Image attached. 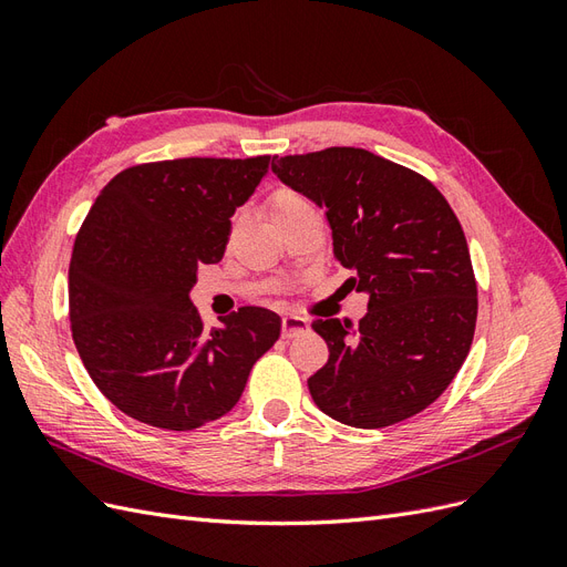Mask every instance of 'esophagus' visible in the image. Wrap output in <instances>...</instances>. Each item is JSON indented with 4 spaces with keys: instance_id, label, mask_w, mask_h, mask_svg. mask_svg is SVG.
Here are the masks:
<instances>
[{
    "instance_id": "obj_1",
    "label": "esophagus",
    "mask_w": 567,
    "mask_h": 567,
    "mask_svg": "<svg viewBox=\"0 0 567 567\" xmlns=\"http://www.w3.org/2000/svg\"><path fill=\"white\" fill-rule=\"evenodd\" d=\"M307 329H310V321L298 317V315H286V317L281 319V336H284L286 340L298 338V336L305 333Z\"/></svg>"
}]
</instances>
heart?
I'll return each mask as SVG.
<instances>
[{
    "label": "heart",
    "mask_w": 567,
    "mask_h": 567,
    "mask_svg": "<svg viewBox=\"0 0 567 567\" xmlns=\"http://www.w3.org/2000/svg\"><path fill=\"white\" fill-rule=\"evenodd\" d=\"M310 208H312V203L290 186L274 188L267 198V213H269L274 225H279V221L293 217L302 210H310Z\"/></svg>",
    "instance_id": "obj_1"
}]
</instances>
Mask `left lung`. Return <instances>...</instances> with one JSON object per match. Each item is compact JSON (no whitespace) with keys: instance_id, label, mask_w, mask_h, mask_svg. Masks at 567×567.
<instances>
[{"instance_id":"left-lung-1","label":"left lung","mask_w":567,"mask_h":567,"mask_svg":"<svg viewBox=\"0 0 567 567\" xmlns=\"http://www.w3.org/2000/svg\"><path fill=\"white\" fill-rule=\"evenodd\" d=\"M274 175L323 208L346 286L369 312L317 319L329 362L310 375L315 404L352 427H385L431 406L466 362L477 284L466 236L433 182L364 148L274 156ZM342 286V288H346Z\"/></svg>"}]
</instances>
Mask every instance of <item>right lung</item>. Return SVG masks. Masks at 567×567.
Masks as SVG:
<instances>
[{
	"label": "right lung",
	"instance_id": "obj_1",
	"mask_svg": "<svg viewBox=\"0 0 567 567\" xmlns=\"http://www.w3.org/2000/svg\"><path fill=\"white\" fill-rule=\"evenodd\" d=\"M267 167L269 156L158 161L101 188L75 236L68 317L84 369L123 414L163 431L225 416L279 340L281 319L265 307L205 331L188 300Z\"/></svg>",
	"mask_w": 567,
	"mask_h": 567
}]
</instances>
